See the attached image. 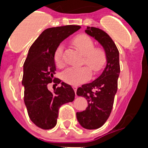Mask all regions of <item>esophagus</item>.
I'll list each match as a JSON object with an SVG mask.
<instances>
[{
  "mask_svg": "<svg viewBox=\"0 0 148 148\" xmlns=\"http://www.w3.org/2000/svg\"><path fill=\"white\" fill-rule=\"evenodd\" d=\"M73 89H74V92H75V94H76L77 89V86H73Z\"/></svg>",
  "mask_w": 148,
  "mask_h": 148,
  "instance_id": "obj_1",
  "label": "esophagus"
}]
</instances>
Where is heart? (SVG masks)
<instances>
[{"label": "heart", "mask_w": 148, "mask_h": 148, "mask_svg": "<svg viewBox=\"0 0 148 148\" xmlns=\"http://www.w3.org/2000/svg\"><path fill=\"white\" fill-rule=\"evenodd\" d=\"M73 44L83 54L82 64L87 65L94 73H97L102 69L106 62L105 51L101 47H95V42L90 37L77 36L73 40ZM63 52L64 45H60L54 53V61L58 66H61L64 64ZM88 68L85 66L68 67L61 73V78L65 83L71 85H78L84 83L91 77V71Z\"/></svg>", "instance_id": "obj_1"}]
</instances>
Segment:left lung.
I'll use <instances>...</instances> for the list:
<instances>
[{"instance_id":"left-lung-1","label":"left lung","mask_w":148,"mask_h":148,"mask_svg":"<svg viewBox=\"0 0 148 148\" xmlns=\"http://www.w3.org/2000/svg\"><path fill=\"white\" fill-rule=\"evenodd\" d=\"M85 32L102 45L107 60L101 75L77 90V95L85 97L88 103L85 110L77 112V119L84 128L93 130L103 126L112 110L120 74L119 51L110 36L101 29L87 27Z\"/></svg>"}]
</instances>
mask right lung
Returning a JSON list of instances; mask_svg holds the SVG:
<instances>
[{
    "label": "right lung",
    "mask_w": 148,
    "mask_h": 148,
    "mask_svg": "<svg viewBox=\"0 0 148 148\" xmlns=\"http://www.w3.org/2000/svg\"><path fill=\"white\" fill-rule=\"evenodd\" d=\"M77 25H66L47 28L40 34L28 51L24 64L22 84L24 87V103L28 116L36 126L45 130L57 124L61 105L74 100L71 86L56 79L54 53L63 40L78 31ZM53 81L62 86L51 92L47 85Z\"/></svg>",
    "instance_id": "obj_1"
}]
</instances>
